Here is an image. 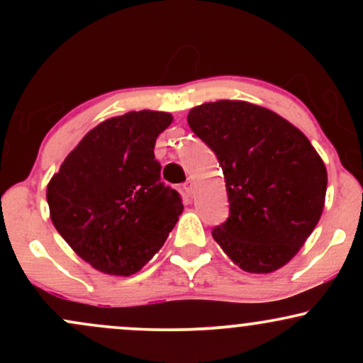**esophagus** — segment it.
<instances>
[{
	"label": "esophagus",
	"instance_id": "34e87169",
	"mask_svg": "<svg viewBox=\"0 0 363 363\" xmlns=\"http://www.w3.org/2000/svg\"><path fill=\"white\" fill-rule=\"evenodd\" d=\"M182 189H184V193H186L187 196L193 194V191H194V184H193V181H187V182H184V184H182Z\"/></svg>",
	"mask_w": 363,
	"mask_h": 363
}]
</instances>
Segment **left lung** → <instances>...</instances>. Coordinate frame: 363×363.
<instances>
[{
    "label": "left lung",
    "mask_w": 363,
    "mask_h": 363,
    "mask_svg": "<svg viewBox=\"0 0 363 363\" xmlns=\"http://www.w3.org/2000/svg\"><path fill=\"white\" fill-rule=\"evenodd\" d=\"M187 123L222 165L230 215L213 239L247 273H273L291 261L326 201L323 158L298 128L245 101L196 106Z\"/></svg>",
    "instance_id": "left-lung-1"
}]
</instances>
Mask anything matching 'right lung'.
I'll return each mask as SVG.
<instances>
[{
    "label": "right lung",
    "instance_id": "add662e5",
    "mask_svg": "<svg viewBox=\"0 0 363 363\" xmlns=\"http://www.w3.org/2000/svg\"><path fill=\"white\" fill-rule=\"evenodd\" d=\"M172 114L131 111L83 136L48 184L49 216L83 261L112 277H131L167 240L182 198L160 182L155 141Z\"/></svg>",
    "mask_w": 363,
    "mask_h": 363
}]
</instances>
